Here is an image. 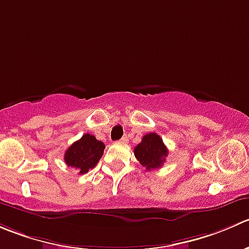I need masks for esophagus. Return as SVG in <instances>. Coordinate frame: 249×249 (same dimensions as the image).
Segmentation results:
<instances>
[{"label": "esophagus", "mask_w": 249, "mask_h": 249, "mask_svg": "<svg viewBox=\"0 0 249 249\" xmlns=\"http://www.w3.org/2000/svg\"><path fill=\"white\" fill-rule=\"evenodd\" d=\"M119 142H122V143H127V142H129V140H127L126 135H125V136H123L122 139H120Z\"/></svg>", "instance_id": "1"}]
</instances>
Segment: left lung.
<instances>
[{"label": "left lung", "instance_id": "1", "mask_svg": "<svg viewBox=\"0 0 249 249\" xmlns=\"http://www.w3.org/2000/svg\"><path fill=\"white\" fill-rule=\"evenodd\" d=\"M137 160L146 168V170L159 169L165 161L168 148L158 134L149 132L142 137V141L134 148Z\"/></svg>", "mask_w": 249, "mask_h": 249}]
</instances>
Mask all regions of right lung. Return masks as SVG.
<instances>
[{"instance_id": "right-lung-1", "label": "right lung", "mask_w": 249, "mask_h": 249, "mask_svg": "<svg viewBox=\"0 0 249 249\" xmlns=\"http://www.w3.org/2000/svg\"><path fill=\"white\" fill-rule=\"evenodd\" d=\"M105 148L103 142L98 141L93 135L85 134L67 149L64 161L68 166L78 169L79 174H86L95 168L103 156Z\"/></svg>"}]
</instances>
